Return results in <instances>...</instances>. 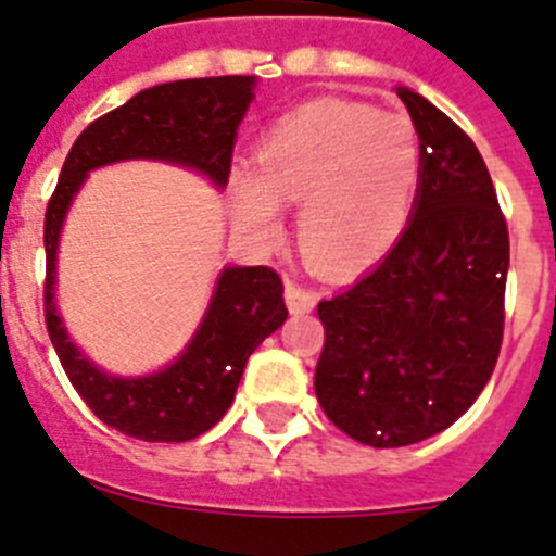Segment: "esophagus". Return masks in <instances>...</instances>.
<instances>
[{
    "label": "esophagus",
    "instance_id": "34e87169",
    "mask_svg": "<svg viewBox=\"0 0 556 556\" xmlns=\"http://www.w3.org/2000/svg\"><path fill=\"white\" fill-rule=\"evenodd\" d=\"M283 298H287L289 312H294V314L312 312V308L317 306V294H314L312 289L303 287V283L292 281V278H289L287 287H283Z\"/></svg>",
    "mask_w": 556,
    "mask_h": 556
}]
</instances>
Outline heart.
Returning <instances> with one entry per match:
<instances>
[{
	"mask_svg": "<svg viewBox=\"0 0 556 556\" xmlns=\"http://www.w3.org/2000/svg\"><path fill=\"white\" fill-rule=\"evenodd\" d=\"M255 172H236V219L255 236L281 228L298 203V242L326 273L384 258L404 233L420 186V141L409 116L367 102L314 100L264 130Z\"/></svg>",
	"mask_w": 556,
	"mask_h": 556,
	"instance_id": "b5f03b06",
	"label": "heart"
}]
</instances>
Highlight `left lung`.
<instances>
[{"mask_svg":"<svg viewBox=\"0 0 556 556\" xmlns=\"http://www.w3.org/2000/svg\"><path fill=\"white\" fill-rule=\"evenodd\" d=\"M420 139V186L395 248L317 306L314 390L337 429L401 448L448 429L490 381L504 339L509 230L470 136L397 88Z\"/></svg>","mask_w":556,"mask_h":556,"instance_id":"1","label":"left lung"}]
</instances>
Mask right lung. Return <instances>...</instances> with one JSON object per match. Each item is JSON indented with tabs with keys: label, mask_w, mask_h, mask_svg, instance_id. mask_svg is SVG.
Here are the masks:
<instances>
[{
	"label": "right lung",
	"mask_w": 556,
	"mask_h": 556,
	"mask_svg": "<svg viewBox=\"0 0 556 556\" xmlns=\"http://www.w3.org/2000/svg\"><path fill=\"white\" fill-rule=\"evenodd\" d=\"M250 75L200 77L147 88L77 136L43 217V320L68 381L102 424L144 443H186L223 420L250 353L287 320L281 275L273 267H228L203 326L184 356L144 378H116L72 345L55 308V255L63 217L97 166L161 159L228 184L236 127L253 100Z\"/></svg>",
	"instance_id": "right-lung-1"
}]
</instances>
